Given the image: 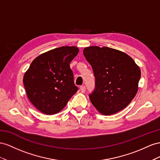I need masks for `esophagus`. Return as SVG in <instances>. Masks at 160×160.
<instances>
[{
	"instance_id": "34e87169",
	"label": "esophagus",
	"mask_w": 160,
	"mask_h": 160,
	"mask_svg": "<svg viewBox=\"0 0 160 160\" xmlns=\"http://www.w3.org/2000/svg\"><path fill=\"white\" fill-rule=\"evenodd\" d=\"M80 89L81 92H82V93L85 92V91H86V87H85V86H81L80 87Z\"/></svg>"
}]
</instances>
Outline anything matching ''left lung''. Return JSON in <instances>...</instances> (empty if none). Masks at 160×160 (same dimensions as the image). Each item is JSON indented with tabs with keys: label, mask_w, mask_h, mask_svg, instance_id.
<instances>
[{
	"label": "left lung",
	"mask_w": 160,
	"mask_h": 160,
	"mask_svg": "<svg viewBox=\"0 0 160 160\" xmlns=\"http://www.w3.org/2000/svg\"><path fill=\"white\" fill-rule=\"evenodd\" d=\"M83 53L95 77V88L89 98L97 110L111 115L128 106L138 92L141 77L133 59L108 47H88Z\"/></svg>",
	"instance_id": "1"
}]
</instances>
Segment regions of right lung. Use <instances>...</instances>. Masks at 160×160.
Returning <instances> with one entry per match:
<instances>
[{"label": "right lung", "mask_w": 160, "mask_h": 160, "mask_svg": "<svg viewBox=\"0 0 160 160\" xmlns=\"http://www.w3.org/2000/svg\"><path fill=\"white\" fill-rule=\"evenodd\" d=\"M78 52L77 47L62 46L31 62L22 81L27 97L40 112L53 115L61 111L78 90L70 67Z\"/></svg>", "instance_id": "1"}]
</instances>
